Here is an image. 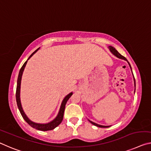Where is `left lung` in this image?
<instances>
[{
    "mask_svg": "<svg viewBox=\"0 0 151 151\" xmlns=\"http://www.w3.org/2000/svg\"><path fill=\"white\" fill-rule=\"evenodd\" d=\"M108 48L109 49L110 52H111V53L114 55V56H116V57H118V58H120V59L124 60H126V61L128 62L127 59H126L124 56H122V55H121L120 54H119V52H118V51H117V50H116V49H115L114 47H112V46H109V47H108ZM128 63L129 64V66H130V68H131V66H130V63H129L128 62ZM131 70H132V68H131ZM133 76H134V75H133ZM134 85H135V87H136V83H135V78H134ZM88 121H89L92 124H93V125H94V126H97V127H99V128H108V127H109V126H102V125H99V124H97L95 123V122H93L90 121V120H88Z\"/></svg>",
    "mask_w": 151,
    "mask_h": 151,
    "instance_id": "obj_1",
    "label": "left lung"
}]
</instances>
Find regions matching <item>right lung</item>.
Masks as SVG:
<instances>
[{"label":"right lung","instance_id":"1","mask_svg":"<svg viewBox=\"0 0 151 151\" xmlns=\"http://www.w3.org/2000/svg\"><path fill=\"white\" fill-rule=\"evenodd\" d=\"M40 48V47H39ZM39 48H37L35 52H33V53L31 54V56L29 57V58L27 59V60L29 59L31 57H32L33 54H34L35 52H36ZM27 60L25 62V63L23 64V65L21 67L20 70H19V76H18V78H17V89H16V101H17V104L20 113L21 114V116L23 118V119H25L26 122H27L29 125H30L32 128L37 129V130H42V131H47V130H52L54 129L56 127H57L62 122L63 119V116H64V109H65V106L68 100L69 99L72 95H73V93H70L68 95H67L64 98L63 102H62L60 108V111L58 112V114L57 115V116L56 117V118L50 122L49 123L47 124H38V123H35L31 121L29 119L27 118V116H26L25 112L23 111V109L22 108V106H21V100H20V88H21V77H22V75L24 70V68L26 66V64L27 63Z\"/></svg>","mask_w":151,"mask_h":151}]
</instances>
